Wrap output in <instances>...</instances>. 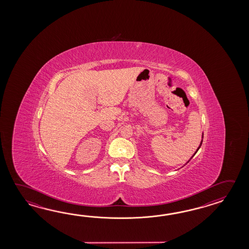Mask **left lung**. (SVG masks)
Wrapping results in <instances>:
<instances>
[{
	"mask_svg": "<svg viewBox=\"0 0 249 249\" xmlns=\"http://www.w3.org/2000/svg\"><path fill=\"white\" fill-rule=\"evenodd\" d=\"M202 138H203V136H202ZM202 142H203V141H201V142H200V145H199V147H198V148H197V149H196V152H195V154H196V152H197V150H198V149H199V148H200V146H201L202 144ZM195 154H194V155H195ZM194 155H193V156H194ZM193 156H192V157H193ZM189 161H190V160H189ZM189 161H188V162H189Z\"/></svg>",
	"mask_w": 249,
	"mask_h": 249,
	"instance_id": "obj_1",
	"label": "left lung"
}]
</instances>
